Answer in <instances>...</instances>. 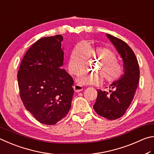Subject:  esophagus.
<instances>
[{"instance_id":"34e87169","label":"esophagus","mask_w":154,"mask_h":154,"mask_svg":"<svg viewBox=\"0 0 154 154\" xmlns=\"http://www.w3.org/2000/svg\"><path fill=\"white\" fill-rule=\"evenodd\" d=\"M74 89L75 92L79 93V92H80L81 91H82L83 87H82V86L77 84V85H75L74 86Z\"/></svg>"}]
</instances>
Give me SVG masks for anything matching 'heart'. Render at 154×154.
I'll return each instance as SVG.
<instances>
[{"label": "heart", "mask_w": 154, "mask_h": 154, "mask_svg": "<svg viewBox=\"0 0 154 154\" xmlns=\"http://www.w3.org/2000/svg\"><path fill=\"white\" fill-rule=\"evenodd\" d=\"M87 56L100 60L96 69L99 72H84L78 78L81 85H98L105 78L106 82H118L125 74V67L117 59L116 54L109 48L103 47H93L87 44L78 45L72 50L69 55L68 67L72 74L77 75L85 68Z\"/></svg>", "instance_id": "1"}]
</instances>
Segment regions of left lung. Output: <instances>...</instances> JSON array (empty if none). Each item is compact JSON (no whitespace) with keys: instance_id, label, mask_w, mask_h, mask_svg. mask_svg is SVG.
Returning a JSON list of instances; mask_svg holds the SVG:
<instances>
[{"instance_id":"left-lung-1","label":"left lung","mask_w":154,"mask_h":154,"mask_svg":"<svg viewBox=\"0 0 154 154\" xmlns=\"http://www.w3.org/2000/svg\"><path fill=\"white\" fill-rule=\"evenodd\" d=\"M122 57L125 74L109 87V93L97 89L93 108L100 116L109 120L122 117L130 106L135 95L139 80V67L131 48L118 38L106 34Z\"/></svg>"}]
</instances>
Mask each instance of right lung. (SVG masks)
<instances>
[{
  "instance_id": "1",
  "label": "right lung",
  "mask_w": 154,
  "mask_h": 154,
  "mask_svg": "<svg viewBox=\"0 0 154 154\" xmlns=\"http://www.w3.org/2000/svg\"><path fill=\"white\" fill-rule=\"evenodd\" d=\"M61 35L44 37L31 46L17 72L20 95L26 109L39 122L54 125L68 114L74 80L66 70Z\"/></svg>"
}]
</instances>
